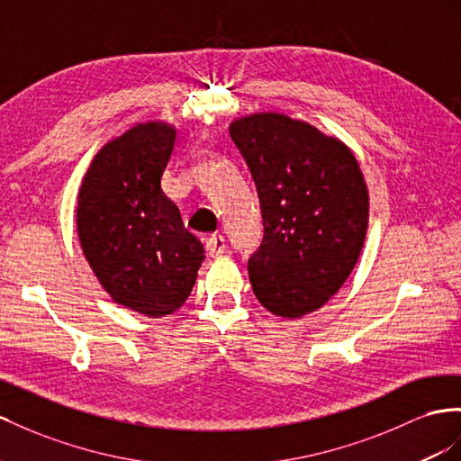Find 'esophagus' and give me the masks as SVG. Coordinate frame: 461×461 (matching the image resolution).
Wrapping results in <instances>:
<instances>
[{
	"label": "esophagus",
	"mask_w": 461,
	"mask_h": 461,
	"mask_svg": "<svg viewBox=\"0 0 461 461\" xmlns=\"http://www.w3.org/2000/svg\"><path fill=\"white\" fill-rule=\"evenodd\" d=\"M206 249L210 257H220L228 251V243L223 235H212V238L206 241Z\"/></svg>",
	"instance_id": "esophagus-1"
}]
</instances>
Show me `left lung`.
<instances>
[{
  "mask_svg": "<svg viewBox=\"0 0 461 461\" xmlns=\"http://www.w3.org/2000/svg\"><path fill=\"white\" fill-rule=\"evenodd\" d=\"M230 136L257 186L265 235L249 258L263 308L298 320L325 305L357 267L370 198L347 144L280 113L235 118Z\"/></svg>",
  "mask_w": 461,
  "mask_h": 461,
  "instance_id": "8db88e82",
  "label": "left lung"
}]
</instances>
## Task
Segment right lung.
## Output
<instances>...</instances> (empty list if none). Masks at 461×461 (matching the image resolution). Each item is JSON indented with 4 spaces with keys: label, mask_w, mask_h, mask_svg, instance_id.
<instances>
[{
    "label": "right lung",
    "mask_w": 461,
    "mask_h": 461,
    "mask_svg": "<svg viewBox=\"0 0 461 461\" xmlns=\"http://www.w3.org/2000/svg\"><path fill=\"white\" fill-rule=\"evenodd\" d=\"M176 128L138 122L91 159L76 223L87 263L114 303L146 317L171 315L191 296L204 247L161 191Z\"/></svg>",
    "instance_id": "obj_1"
}]
</instances>
